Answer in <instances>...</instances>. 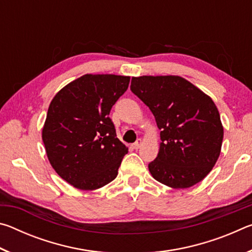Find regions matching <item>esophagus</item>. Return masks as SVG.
I'll return each instance as SVG.
<instances>
[{
  "label": "esophagus",
  "instance_id": "esophagus-1",
  "mask_svg": "<svg viewBox=\"0 0 252 252\" xmlns=\"http://www.w3.org/2000/svg\"><path fill=\"white\" fill-rule=\"evenodd\" d=\"M141 146H142V140H141V139H138V140H136V141L133 143V148H134V149H139Z\"/></svg>",
  "mask_w": 252,
  "mask_h": 252
}]
</instances>
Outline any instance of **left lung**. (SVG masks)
Returning a JSON list of instances; mask_svg holds the SVG:
<instances>
[{
  "mask_svg": "<svg viewBox=\"0 0 252 252\" xmlns=\"http://www.w3.org/2000/svg\"><path fill=\"white\" fill-rule=\"evenodd\" d=\"M131 91L149 106L160 132V150L149 163L152 177L185 189L207 177L220 156L223 127L210 96L177 75L132 78Z\"/></svg>",
  "mask_w": 252,
  "mask_h": 252,
  "instance_id": "obj_1",
  "label": "left lung"
}]
</instances>
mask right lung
<instances>
[{"instance_id": "1", "label": "right lung", "mask_w": 252, "mask_h": 252, "mask_svg": "<svg viewBox=\"0 0 252 252\" xmlns=\"http://www.w3.org/2000/svg\"><path fill=\"white\" fill-rule=\"evenodd\" d=\"M130 76L85 74L51 101L42 139L52 168L81 190H95L118 176L127 148L117 138L111 108Z\"/></svg>"}]
</instances>
